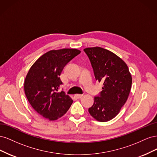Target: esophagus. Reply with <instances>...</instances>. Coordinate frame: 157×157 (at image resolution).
<instances>
[{
  "label": "esophagus",
  "instance_id": "34e87169",
  "mask_svg": "<svg viewBox=\"0 0 157 157\" xmlns=\"http://www.w3.org/2000/svg\"><path fill=\"white\" fill-rule=\"evenodd\" d=\"M82 96H83V95H82V94H75V98H77V99H80V98H81L82 97Z\"/></svg>",
  "mask_w": 157,
  "mask_h": 157
}]
</instances>
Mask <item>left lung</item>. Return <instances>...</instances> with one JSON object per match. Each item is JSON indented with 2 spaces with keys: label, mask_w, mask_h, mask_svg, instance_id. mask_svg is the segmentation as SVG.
<instances>
[{
  "label": "left lung",
  "mask_w": 157,
  "mask_h": 157,
  "mask_svg": "<svg viewBox=\"0 0 157 157\" xmlns=\"http://www.w3.org/2000/svg\"><path fill=\"white\" fill-rule=\"evenodd\" d=\"M93 68L95 78L103 82L102 91L94 97L89 113L99 122L115 118L124 105L132 86L127 65L113 52L100 47L84 49Z\"/></svg>",
  "instance_id": "left-lung-1"
}]
</instances>
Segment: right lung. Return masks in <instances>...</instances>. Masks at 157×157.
Segmentation results:
<instances>
[{
	"mask_svg": "<svg viewBox=\"0 0 157 157\" xmlns=\"http://www.w3.org/2000/svg\"><path fill=\"white\" fill-rule=\"evenodd\" d=\"M80 53L77 49L51 50L40 56L28 72L24 82L26 97L40 115L50 121L67 113L73 100L63 91L59 76L65 66Z\"/></svg>",
	"mask_w": 157,
	"mask_h": 157,
	"instance_id": "right-lung-1",
	"label": "right lung"
}]
</instances>
